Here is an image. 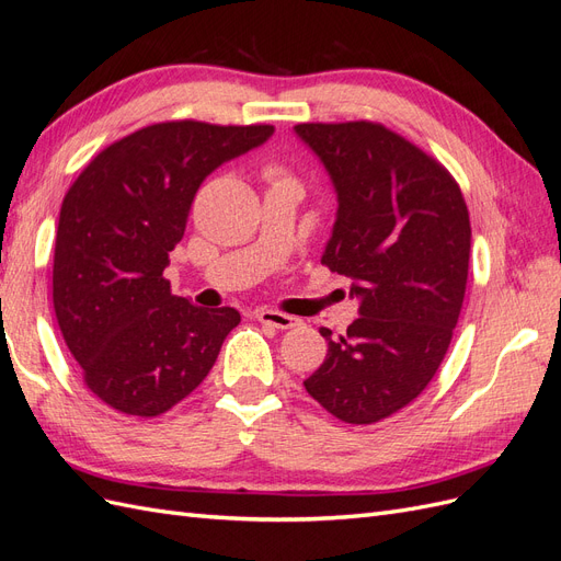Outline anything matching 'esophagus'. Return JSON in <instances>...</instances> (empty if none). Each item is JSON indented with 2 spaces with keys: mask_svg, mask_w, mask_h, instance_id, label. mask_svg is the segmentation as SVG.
I'll use <instances>...</instances> for the list:
<instances>
[{
  "mask_svg": "<svg viewBox=\"0 0 561 561\" xmlns=\"http://www.w3.org/2000/svg\"><path fill=\"white\" fill-rule=\"evenodd\" d=\"M257 320L264 322V325L278 328V330H290V328L299 325V318L280 313V311H274V309H260L257 311Z\"/></svg>",
  "mask_w": 561,
  "mask_h": 561,
  "instance_id": "obj_1",
  "label": "esophagus"
}]
</instances>
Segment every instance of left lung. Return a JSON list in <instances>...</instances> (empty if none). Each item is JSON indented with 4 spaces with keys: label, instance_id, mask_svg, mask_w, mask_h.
<instances>
[{
    "label": "left lung",
    "instance_id": "1",
    "mask_svg": "<svg viewBox=\"0 0 561 561\" xmlns=\"http://www.w3.org/2000/svg\"><path fill=\"white\" fill-rule=\"evenodd\" d=\"M295 133L336 194L320 262L358 299L344 336L320 328L328 355L304 386L332 416L375 423L410 404L449 348L468 283V208L443 165L379 124Z\"/></svg>",
    "mask_w": 561,
    "mask_h": 561
}]
</instances>
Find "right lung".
<instances>
[{
    "label": "right lung",
    "instance_id": "1",
    "mask_svg": "<svg viewBox=\"0 0 561 561\" xmlns=\"http://www.w3.org/2000/svg\"><path fill=\"white\" fill-rule=\"evenodd\" d=\"M274 126L154 124L83 168L56 236L54 309L83 381L112 410L159 416L208 377L241 313L171 295L163 268L198 186Z\"/></svg>",
    "mask_w": 561,
    "mask_h": 561
}]
</instances>
